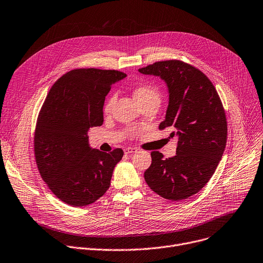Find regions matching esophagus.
Here are the masks:
<instances>
[{
	"mask_svg": "<svg viewBox=\"0 0 263 263\" xmlns=\"http://www.w3.org/2000/svg\"><path fill=\"white\" fill-rule=\"evenodd\" d=\"M124 152H125V154H131V153L137 152V149L136 148H132V147H128V148L124 149Z\"/></svg>",
	"mask_w": 263,
	"mask_h": 263,
	"instance_id": "obj_1",
	"label": "esophagus"
}]
</instances>
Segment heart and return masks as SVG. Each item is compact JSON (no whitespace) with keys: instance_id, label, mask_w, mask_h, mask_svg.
<instances>
[{"instance_id":"obj_1","label":"heart","mask_w":263,"mask_h":263,"mask_svg":"<svg viewBox=\"0 0 263 263\" xmlns=\"http://www.w3.org/2000/svg\"><path fill=\"white\" fill-rule=\"evenodd\" d=\"M134 96L139 103L150 99H160V94H159V91L156 90V87L149 84L137 85L134 90ZM115 98H116L115 95H112L108 98L103 107L104 112H109L112 109L113 104L115 102Z\"/></svg>"}]
</instances>
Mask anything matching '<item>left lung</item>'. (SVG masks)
<instances>
[{
    "label": "left lung",
    "mask_w": 263,
    "mask_h": 263,
    "mask_svg": "<svg viewBox=\"0 0 263 263\" xmlns=\"http://www.w3.org/2000/svg\"><path fill=\"white\" fill-rule=\"evenodd\" d=\"M138 71L167 83L169 104L159 129L170 128V136L179 137L174 156L164 159L161 152H151L145 180L165 199H187L211 180L223 155L227 121L222 101L207 76L181 60L157 61Z\"/></svg>",
    "instance_id": "obj_1"
}]
</instances>
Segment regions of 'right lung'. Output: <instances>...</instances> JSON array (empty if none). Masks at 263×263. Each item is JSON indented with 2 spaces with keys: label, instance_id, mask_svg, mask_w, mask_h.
I'll use <instances>...</instances> for the list:
<instances>
[{
  "label": "right lung",
  "instance_id": "right-lung-1",
  "mask_svg": "<svg viewBox=\"0 0 263 263\" xmlns=\"http://www.w3.org/2000/svg\"><path fill=\"white\" fill-rule=\"evenodd\" d=\"M126 76L115 69H72L52 84L42 104L33 136L34 159L47 187L68 205L92 204L111 185L124 151L91 149L87 131L102 125L104 98L111 85Z\"/></svg>",
  "mask_w": 263,
  "mask_h": 263
}]
</instances>
